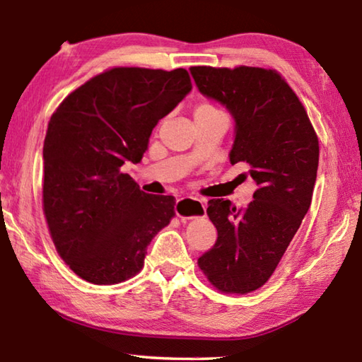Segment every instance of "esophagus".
<instances>
[{
	"mask_svg": "<svg viewBox=\"0 0 362 362\" xmlns=\"http://www.w3.org/2000/svg\"><path fill=\"white\" fill-rule=\"evenodd\" d=\"M206 206L198 198H180L175 203V214L177 217L182 220L196 218L199 216H204Z\"/></svg>",
	"mask_w": 362,
	"mask_h": 362,
	"instance_id": "1",
	"label": "esophagus"
}]
</instances>
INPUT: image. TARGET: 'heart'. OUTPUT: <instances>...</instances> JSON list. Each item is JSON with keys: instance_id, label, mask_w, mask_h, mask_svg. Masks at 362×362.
Wrapping results in <instances>:
<instances>
[{"instance_id": "1", "label": "heart", "mask_w": 362, "mask_h": 362, "mask_svg": "<svg viewBox=\"0 0 362 362\" xmlns=\"http://www.w3.org/2000/svg\"><path fill=\"white\" fill-rule=\"evenodd\" d=\"M214 112H218V110H217L216 107H214V105H211V103L204 102V103H199V105L196 107L194 115H196V113H214Z\"/></svg>"}]
</instances>
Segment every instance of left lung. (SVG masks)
Wrapping results in <instances>:
<instances>
[{"mask_svg": "<svg viewBox=\"0 0 362 362\" xmlns=\"http://www.w3.org/2000/svg\"><path fill=\"white\" fill-rule=\"evenodd\" d=\"M189 73L201 94L231 113L230 163H246L257 185L246 209L228 199L207 203L218 236L198 265L216 289L247 293L272 276L310 209L320 142L302 102L276 70L192 66Z\"/></svg>", "mask_w": 362, "mask_h": 362, "instance_id": "1", "label": "left lung"}]
</instances>
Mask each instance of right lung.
I'll list each match as a JSON object with an SVG mask.
<instances>
[{"mask_svg": "<svg viewBox=\"0 0 362 362\" xmlns=\"http://www.w3.org/2000/svg\"><path fill=\"white\" fill-rule=\"evenodd\" d=\"M189 90L187 70L116 66L79 86L51 116L42 146V211L59 255L79 278L116 284L175 216L174 196L146 194L122 164L140 163L153 127Z\"/></svg>", "mask_w": 362, "mask_h": 362, "instance_id": "right-lung-1", "label": "right lung"}]
</instances>
